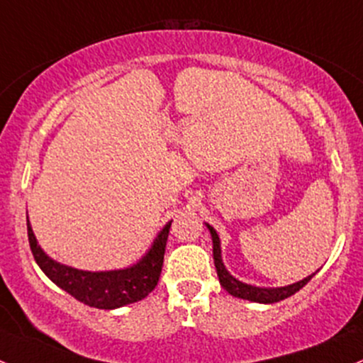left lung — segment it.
Segmentation results:
<instances>
[{"label": "left lung", "instance_id": "8db88e82", "mask_svg": "<svg viewBox=\"0 0 363 363\" xmlns=\"http://www.w3.org/2000/svg\"><path fill=\"white\" fill-rule=\"evenodd\" d=\"M204 225L208 227L209 234H211V239H213V259H215V267H216V274H218V279H220V285H222L230 295H234V297L245 298V301H250V302H259V304H274V302L283 301V298L290 297V295L298 292V290H301L304 285H308L309 279L316 274V272H313V274H309L308 278L286 286H255V285H250V283L239 281L238 278H234V276L227 271L225 264H223L222 246H220V238L218 234H216V230L206 222H204Z\"/></svg>", "mask_w": 363, "mask_h": 363}]
</instances>
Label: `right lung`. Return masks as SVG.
<instances>
[{
    "instance_id": "right-lung-1",
    "label": "right lung",
    "mask_w": 363,
    "mask_h": 363,
    "mask_svg": "<svg viewBox=\"0 0 363 363\" xmlns=\"http://www.w3.org/2000/svg\"><path fill=\"white\" fill-rule=\"evenodd\" d=\"M171 222L162 227L150 248L136 264L124 269H111V271H84L48 257L38 245L29 218L28 238L36 264L52 283L91 308L117 309L141 301L155 289L162 271Z\"/></svg>"
}]
</instances>
